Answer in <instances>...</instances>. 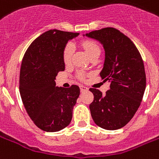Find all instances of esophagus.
Returning a JSON list of instances; mask_svg holds the SVG:
<instances>
[{
	"mask_svg": "<svg viewBox=\"0 0 159 159\" xmlns=\"http://www.w3.org/2000/svg\"><path fill=\"white\" fill-rule=\"evenodd\" d=\"M80 89H81V92H86L89 90V89H88L87 87H85V86H83V85L80 86Z\"/></svg>",
	"mask_w": 159,
	"mask_h": 159,
	"instance_id": "obj_1",
	"label": "esophagus"
}]
</instances>
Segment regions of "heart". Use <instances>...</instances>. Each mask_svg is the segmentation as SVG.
I'll return each mask as SVG.
<instances>
[{
    "mask_svg": "<svg viewBox=\"0 0 159 159\" xmlns=\"http://www.w3.org/2000/svg\"><path fill=\"white\" fill-rule=\"evenodd\" d=\"M82 46L85 50L86 53L88 54L89 57L93 56L95 54L99 53L100 54V47L98 46L97 43H95L93 41L91 40H84L82 42ZM74 52V47L71 43H67L66 47L64 48L63 50V61L66 64L70 63L72 58V55ZM83 73H80L79 76L80 78H83Z\"/></svg>",
    "mask_w": 159,
    "mask_h": 159,
    "instance_id": "1",
    "label": "heart"
}]
</instances>
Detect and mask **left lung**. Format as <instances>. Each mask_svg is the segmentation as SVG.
Instances as JSON below:
<instances>
[{
    "label": "left lung",
    "instance_id": "left-lung-1",
    "mask_svg": "<svg viewBox=\"0 0 159 159\" xmlns=\"http://www.w3.org/2000/svg\"><path fill=\"white\" fill-rule=\"evenodd\" d=\"M83 36L103 45L105 56L100 76L110 83L105 94L96 89H89L94 96L89 105L92 118L103 129L118 130L132 119L145 92L142 56L133 42L114 28L92 31Z\"/></svg>",
    "mask_w": 159,
    "mask_h": 159
}]
</instances>
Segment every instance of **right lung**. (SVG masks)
<instances>
[{
  "instance_id": "obj_1",
  "label": "right lung",
  "mask_w": 159,
  "mask_h": 159,
  "mask_svg": "<svg viewBox=\"0 0 159 159\" xmlns=\"http://www.w3.org/2000/svg\"><path fill=\"white\" fill-rule=\"evenodd\" d=\"M78 33L51 29L38 37L23 56L19 90L23 105L38 127L56 132L70 124L80 94L78 86H56V76L65 70L63 50Z\"/></svg>"
}]
</instances>
